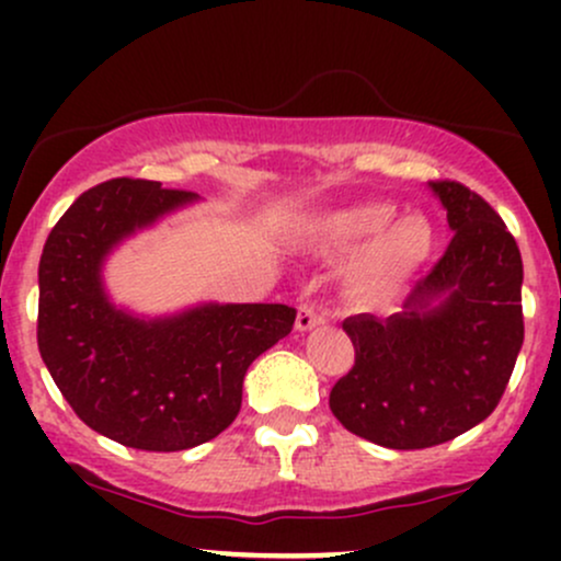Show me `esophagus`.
Returning <instances> with one entry per match:
<instances>
[{
    "mask_svg": "<svg viewBox=\"0 0 561 561\" xmlns=\"http://www.w3.org/2000/svg\"><path fill=\"white\" fill-rule=\"evenodd\" d=\"M319 324H324V319L319 317L317 306H313V302H300L298 319H295V330L308 332V330H313V327H319Z\"/></svg>",
    "mask_w": 561,
    "mask_h": 561,
    "instance_id": "esophagus-1",
    "label": "esophagus"
}]
</instances>
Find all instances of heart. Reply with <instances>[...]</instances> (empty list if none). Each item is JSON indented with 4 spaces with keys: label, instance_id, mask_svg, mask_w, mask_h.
<instances>
[{
    "label": "heart",
    "instance_id": "1",
    "mask_svg": "<svg viewBox=\"0 0 561 561\" xmlns=\"http://www.w3.org/2000/svg\"><path fill=\"white\" fill-rule=\"evenodd\" d=\"M396 214L390 199H362L327 210L311 227V248L321 259L353 255L345 289L362 306L398 298L437 253V229L427 216Z\"/></svg>",
    "mask_w": 561,
    "mask_h": 561
}]
</instances>
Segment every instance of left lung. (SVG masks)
Listing matches in <instances>:
<instances>
[{
    "instance_id": "left-lung-1",
    "label": "left lung",
    "mask_w": 561,
    "mask_h": 561,
    "mask_svg": "<svg viewBox=\"0 0 561 561\" xmlns=\"http://www.w3.org/2000/svg\"><path fill=\"white\" fill-rule=\"evenodd\" d=\"M454 240L403 311L343 321L356 364L330 392L345 430L414 450L454 440L493 414L525 340L523 255L478 192L430 182Z\"/></svg>"
}]
</instances>
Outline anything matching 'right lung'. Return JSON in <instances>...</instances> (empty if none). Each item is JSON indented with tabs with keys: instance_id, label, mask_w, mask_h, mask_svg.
Wrapping results in <instances>:
<instances>
[{
	"instance_id": "add662e5",
	"label": "right lung",
	"mask_w": 561,
	"mask_h": 561,
	"mask_svg": "<svg viewBox=\"0 0 561 561\" xmlns=\"http://www.w3.org/2000/svg\"><path fill=\"white\" fill-rule=\"evenodd\" d=\"M195 199L147 179L102 182L62 214L38 261V353L76 416L128 448L214 440L240 414L248 366L295 324L282 302L139 319L107 300L102 263L115 244Z\"/></svg>"
}]
</instances>
